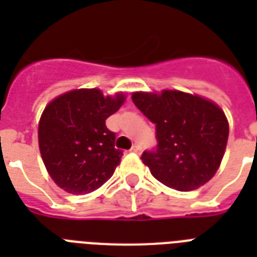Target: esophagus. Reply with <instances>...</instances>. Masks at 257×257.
Instances as JSON below:
<instances>
[{
	"label": "esophagus",
	"mask_w": 257,
	"mask_h": 257,
	"mask_svg": "<svg viewBox=\"0 0 257 257\" xmlns=\"http://www.w3.org/2000/svg\"><path fill=\"white\" fill-rule=\"evenodd\" d=\"M131 152H133V153H140V152H141V147H140V145H133Z\"/></svg>",
	"instance_id": "obj_1"
}]
</instances>
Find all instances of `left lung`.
I'll return each mask as SVG.
<instances>
[{
  "label": "left lung",
  "mask_w": 257,
  "mask_h": 257,
  "mask_svg": "<svg viewBox=\"0 0 257 257\" xmlns=\"http://www.w3.org/2000/svg\"><path fill=\"white\" fill-rule=\"evenodd\" d=\"M132 100L156 124L157 148L141 156L154 178L190 191L215 176L228 140V121L215 103L170 89L160 95L135 92Z\"/></svg>",
  "instance_id": "8db88e82"
}]
</instances>
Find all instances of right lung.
I'll return each instance as SVG.
<instances>
[{"mask_svg": "<svg viewBox=\"0 0 257 257\" xmlns=\"http://www.w3.org/2000/svg\"><path fill=\"white\" fill-rule=\"evenodd\" d=\"M125 101L124 93L104 96L81 88L58 96L41 116L38 141L42 160L54 182L70 194H88L113 176L122 152L105 120Z\"/></svg>", "mask_w": 257, "mask_h": 257, "instance_id": "add662e5", "label": "right lung"}]
</instances>
